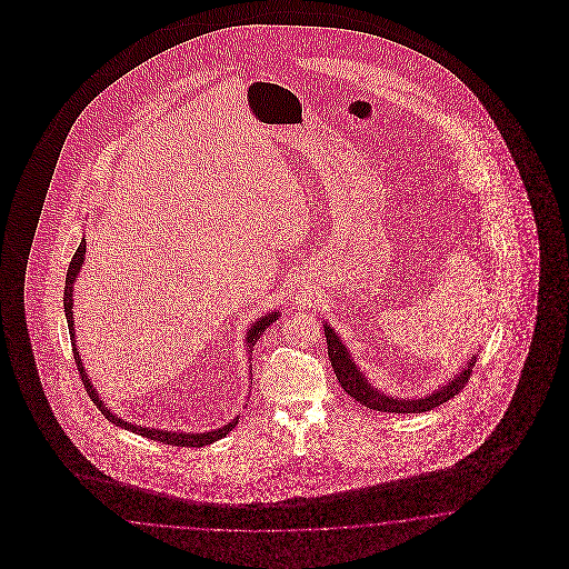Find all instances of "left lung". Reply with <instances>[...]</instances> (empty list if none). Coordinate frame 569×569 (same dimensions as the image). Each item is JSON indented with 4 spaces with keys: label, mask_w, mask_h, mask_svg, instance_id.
Masks as SVG:
<instances>
[{
    "label": "left lung",
    "mask_w": 569,
    "mask_h": 569,
    "mask_svg": "<svg viewBox=\"0 0 569 569\" xmlns=\"http://www.w3.org/2000/svg\"><path fill=\"white\" fill-rule=\"evenodd\" d=\"M326 329V338H328V355L333 373L340 381V386L355 400H359L367 409L381 411V413H426L440 405H445L447 400L457 397L463 388H466L476 357H471L463 371L452 379H448L442 388H438L436 392H431L430 397L423 398H395L386 397L383 392H379L378 388H373L367 378L362 376L361 369L350 359V352L346 350L345 342L336 336V331L329 328L328 323L323 326Z\"/></svg>",
    "instance_id": "left-lung-1"
}]
</instances>
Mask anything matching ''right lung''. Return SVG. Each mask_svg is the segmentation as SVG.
<instances>
[{
    "mask_svg": "<svg viewBox=\"0 0 569 569\" xmlns=\"http://www.w3.org/2000/svg\"><path fill=\"white\" fill-rule=\"evenodd\" d=\"M83 257H86V238L81 240V246L77 248V252L72 254V260H70L69 273H67V286H64V312H67V321H69L70 345H72L74 362H77V369H79L81 379H83V386H86L87 395H89V398L96 402V407H98V409L102 411V415H106V419H108V421H112L114 426H121L124 430L133 431V433L143 436V438L156 440V442L172 445V447H207V445H212V442H217V440L224 438L229 431L233 430V428L238 426V419H240V417H236L233 421H229L227 426L219 428V430L204 431V433H190V431H188V433H186V431H167L158 430V428L131 426V423L122 421L121 417L110 413V409H108V407L103 405L102 400H100V397H98V392H96L93 383H91L89 378H87L86 369H83V361H81L79 350H77V345H74V328H72V326H74V321H72V283H74V279H77L79 271H81V267H83ZM277 317H279V310H277V312H267L264 317H260L259 321H254V323L250 326V329H248V336H246V342L250 346V350H252V346L259 342L260 333H262L264 329L269 328L271 323H276Z\"/></svg>",
    "mask_w": 569,
    "mask_h": 569,
    "instance_id": "add662e5",
    "label": "right lung"
}]
</instances>
